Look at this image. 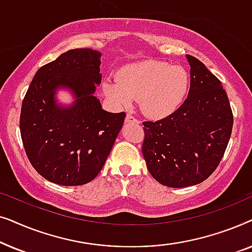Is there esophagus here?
Wrapping results in <instances>:
<instances>
[{
  "instance_id": "obj_1",
  "label": "esophagus",
  "mask_w": 252,
  "mask_h": 252,
  "mask_svg": "<svg viewBox=\"0 0 252 252\" xmlns=\"http://www.w3.org/2000/svg\"><path fill=\"white\" fill-rule=\"evenodd\" d=\"M125 122H126V123H136V124H139V123H140V120H139V119H136L135 117H134V116L132 115V113H128V115L126 116Z\"/></svg>"
}]
</instances>
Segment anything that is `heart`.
Segmentation results:
<instances>
[{"instance_id":"heart-1","label":"heart","mask_w":252,"mask_h":252,"mask_svg":"<svg viewBox=\"0 0 252 252\" xmlns=\"http://www.w3.org/2000/svg\"><path fill=\"white\" fill-rule=\"evenodd\" d=\"M189 75L184 67L165 62L146 61L124 66L119 79L103 84L105 95L118 105L139 98L140 108L155 118L171 115L184 101Z\"/></svg>"}]
</instances>
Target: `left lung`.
<instances>
[{
  "label": "left lung",
  "instance_id": "left-lung-1",
  "mask_svg": "<svg viewBox=\"0 0 252 252\" xmlns=\"http://www.w3.org/2000/svg\"><path fill=\"white\" fill-rule=\"evenodd\" d=\"M190 88L178 110L144 122L142 154L155 180L172 188L198 185L221 160L233 128V112L221 82L187 55Z\"/></svg>",
  "mask_w": 252,
  "mask_h": 252
}]
</instances>
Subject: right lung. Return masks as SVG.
Returning <instances> with one entry per match:
<instances>
[{
	"label": "right lung",
	"instance_id": "1",
	"mask_svg": "<svg viewBox=\"0 0 252 252\" xmlns=\"http://www.w3.org/2000/svg\"><path fill=\"white\" fill-rule=\"evenodd\" d=\"M101 56L88 48L62 54L37 70L24 97L19 125L27 158L54 184L81 186L95 179L123 127L126 113L105 111L94 96ZM60 88L74 94L71 106L57 103Z\"/></svg>",
	"mask_w": 252,
	"mask_h": 252
}]
</instances>
